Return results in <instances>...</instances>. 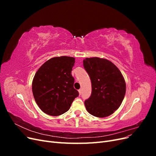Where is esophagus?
<instances>
[{
  "label": "esophagus",
  "mask_w": 156,
  "mask_h": 156,
  "mask_svg": "<svg viewBox=\"0 0 156 156\" xmlns=\"http://www.w3.org/2000/svg\"><path fill=\"white\" fill-rule=\"evenodd\" d=\"M79 93L80 95H81V93H82V90H81V89H79Z\"/></svg>",
  "instance_id": "obj_1"
}]
</instances>
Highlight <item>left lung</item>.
Returning <instances> with one entry per match:
<instances>
[{"mask_svg":"<svg viewBox=\"0 0 156 156\" xmlns=\"http://www.w3.org/2000/svg\"><path fill=\"white\" fill-rule=\"evenodd\" d=\"M83 66L92 83L91 96L84 101L87 111L98 118L110 116L119 108L124 98V78L119 69L105 58H86Z\"/></svg>","mask_w":156,"mask_h":156,"instance_id":"obj_1","label":"left lung"}]
</instances>
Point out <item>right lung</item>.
I'll use <instances>...</instances> for the list:
<instances>
[{
	"mask_svg": "<svg viewBox=\"0 0 156 156\" xmlns=\"http://www.w3.org/2000/svg\"><path fill=\"white\" fill-rule=\"evenodd\" d=\"M75 58L62 56L48 60L37 71L32 89L37 105L45 114L59 116L68 111L79 92L72 75Z\"/></svg>",
	"mask_w": 156,
	"mask_h": 156,
	"instance_id": "1",
	"label": "right lung"
}]
</instances>
